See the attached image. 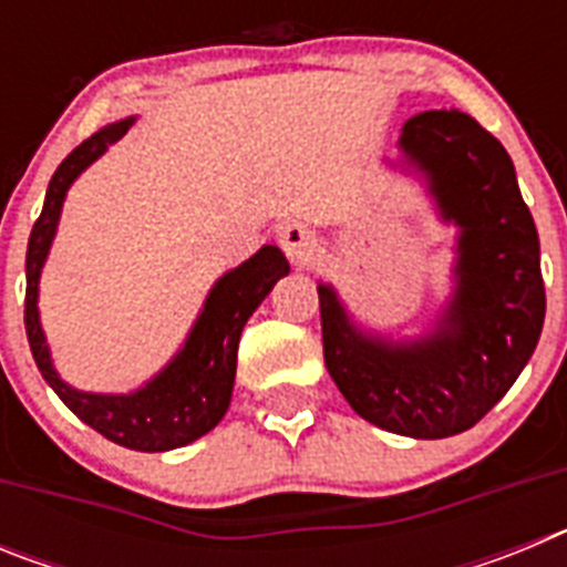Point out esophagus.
<instances>
[{
  "mask_svg": "<svg viewBox=\"0 0 567 567\" xmlns=\"http://www.w3.org/2000/svg\"><path fill=\"white\" fill-rule=\"evenodd\" d=\"M278 244L295 267H307L309 260H315V255H318V235L312 227L300 221L284 224L278 229Z\"/></svg>",
  "mask_w": 567,
  "mask_h": 567,
  "instance_id": "34e87169",
  "label": "esophagus"
}]
</instances>
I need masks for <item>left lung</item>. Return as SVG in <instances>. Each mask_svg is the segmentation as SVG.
Returning <instances> with one entry per match:
<instances>
[{"instance_id":"obj_1","label":"left lung","mask_w":567,"mask_h":567,"mask_svg":"<svg viewBox=\"0 0 567 567\" xmlns=\"http://www.w3.org/2000/svg\"><path fill=\"white\" fill-rule=\"evenodd\" d=\"M403 153L463 227L460 287L443 329L414 346L363 338L318 287L323 360L354 412L385 432L440 440L497 405L537 349L545 320L539 238L503 144L460 110L405 122Z\"/></svg>"}]
</instances>
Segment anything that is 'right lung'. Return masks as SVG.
I'll list each match as a JSON object with an SVG mask.
<instances>
[{"instance_id":"add662e5","label":"right lung","mask_w":567,"mask_h":567,"mask_svg":"<svg viewBox=\"0 0 567 567\" xmlns=\"http://www.w3.org/2000/svg\"><path fill=\"white\" fill-rule=\"evenodd\" d=\"M130 124L133 122L124 118V122L110 124L84 138L50 178L42 215L30 229L28 240L24 329H28L30 352H33L39 372L79 420H84L90 429H96L99 434L124 449L169 452V449H182L207 434L224 417V412L229 409V398H233L240 329L249 315L258 309L260 300L267 298L275 280L289 272V264L278 247H264L247 264L224 275L209 292L207 307L195 323L184 352L142 392L113 398V394H84L62 383L50 365L48 346H44L42 327H39V272H42L44 255H48L50 240L56 233L68 187L87 164L96 162L110 144H115L127 133Z\"/></svg>"}]
</instances>
